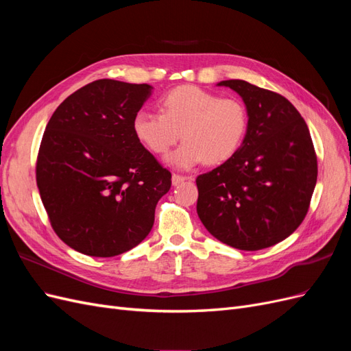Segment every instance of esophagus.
Here are the masks:
<instances>
[{"mask_svg": "<svg viewBox=\"0 0 351 351\" xmlns=\"http://www.w3.org/2000/svg\"><path fill=\"white\" fill-rule=\"evenodd\" d=\"M192 177H186V176H178V174H173V186H178L182 184L184 182H187V180H190Z\"/></svg>", "mask_w": 351, "mask_h": 351, "instance_id": "1", "label": "esophagus"}]
</instances>
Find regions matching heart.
<instances>
[{"instance_id": "b5f03b06", "label": "heart", "mask_w": 351, "mask_h": 351, "mask_svg": "<svg viewBox=\"0 0 351 351\" xmlns=\"http://www.w3.org/2000/svg\"><path fill=\"white\" fill-rule=\"evenodd\" d=\"M161 111L136 112L133 132L137 141L156 155H165L182 134L184 142L167 158V162L177 169H190L202 161H227L239 151L247 133L246 105L193 84L165 93Z\"/></svg>"}]
</instances>
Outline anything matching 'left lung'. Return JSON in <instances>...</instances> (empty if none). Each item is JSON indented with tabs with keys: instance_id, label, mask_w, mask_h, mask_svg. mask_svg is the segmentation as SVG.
<instances>
[{
	"instance_id": "1",
	"label": "left lung",
	"mask_w": 351,
	"mask_h": 351,
	"mask_svg": "<svg viewBox=\"0 0 351 351\" xmlns=\"http://www.w3.org/2000/svg\"><path fill=\"white\" fill-rule=\"evenodd\" d=\"M218 86L240 95L249 125L239 151L196 178L197 215L231 247H271L293 234L309 209L317 178L312 137L300 112L280 93L244 80Z\"/></svg>"
}]
</instances>
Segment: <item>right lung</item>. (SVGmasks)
I'll return each instance as SVG.
<instances>
[{"label": "right lung", "instance_id": "right-lung-1", "mask_svg": "<svg viewBox=\"0 0 351 351\" xmlns=\"http://www.w3.org/2000/svg\"><path fill=\"white\" fill-rule=\"evenodd\" d=\"M151 93L146 83L95 80L60 104L42 136V204L57 236L88 256L111 258L137 246L171 187V173L133 132Z\"/></svg>", "mask_w": 351, "mask_h": 351}]
</instances>
